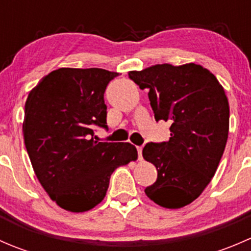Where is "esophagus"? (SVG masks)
Returning <instances> with one entry per match:
<instances>
[{
  "label": "esophagus",
  "instance_id": "obj_1",
  "mask_svg": "<svg viewBox=\"0 0 251 251\" xmlns=\"http://www.w3.org/2000/svg\"><path fill=\"white\" fill-rule=\"evenodd\" d=\"M136 149H137V153H138V159H142V147L141 146H137L136 147Z\"/></svg>",
  "mask_w": 251,
  "mask_h": 251
}]
</instances>
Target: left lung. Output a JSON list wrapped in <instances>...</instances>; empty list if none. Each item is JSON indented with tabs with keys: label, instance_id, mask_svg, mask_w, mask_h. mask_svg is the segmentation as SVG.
<instances>
[{
	"label": "left lung",
	"instance_id": "1",
	"mask_svg": "<svg viewBox=\"0 0 251 251\" xmlns=\"http://www.w3.org/2000/svg\"><path fill=\"white\" fill-rule=\"evenodd\" d=\"M128 77L147 90L154 118L169 121L170 140L147 143L143 158L158 170L144 189L166 209L196 201L217 170L228 138L229 105L224 87L201 65L156 64Z\"/></svg>",
	"mask_w": 251,
	"mask_h": 251
}]
</instances>
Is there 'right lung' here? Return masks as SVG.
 <instances>
[{"label":"right lung","mask_w":251,"mask_h":251,"mask_svg":"<svg viewBox=\"0 0 251 251\" xmlns=\"http://www.w3.org/2000/svg\"><path fill=\"white\" fill-rule=\"evenodd\" d=\"M119 73L60 68L41 78L25 102L24 142L35 175L62 209L83 212L107 194L113 171L137 159L131 143L95 141L107 128L104 92Z\"/></svg>","instance_id":"obj_1"}]
</instances>
